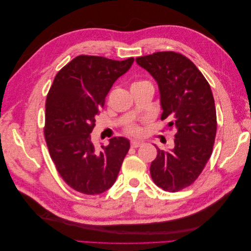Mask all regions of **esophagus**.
<instances>
[{"mask_svg":"<svg viewBox=\"0 0 251 251\" xmlns=\"http://www.w3.org/2000/svg\"><path fill=\"white\" fill-rule=\"evenodd\" d=\"M143 144V142H141V141H137V140H132L131 141V147L132 148H139V147H141Z\"/></svg>","mask_w":251,"mask_h":251,"instance_id":"1","label":"esophagus"}]
</instances>
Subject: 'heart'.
<instances>
[{"instance_id":"heart-1","label":"heart","mask_w":251,"mask_h":251,"mask_svg":"<svg viewBox=\"0 0 251 251\" xmlns=\"http://www.w3.org/2000/svg\"><path fill=\"white\" fill-rule=\"evenodd\" d=\"M144 82H149L147 80H137L135 81L132 86H139ZM126 132L133 136H140L142 134V127L137 124H130L126 126Z\"/></svg>"}]
</instances>
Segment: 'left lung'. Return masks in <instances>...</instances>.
<instances>
[{
    "mask_svg": "<svg viewBox=\"0 0 251 251\" xmlns=\"http://www.w3.org/2000/svg\"><path fill=\"white\" fill-rule=\"evenodd\" d=\"M155 78L160 91L161 119L175 128L174 149L157 148L151 177L163 191L175 193L200 176L212 153L217 114L208 81L191 59L174 51L156 52L136 58Z\"/></svg>",
    "mask_w": 251,
    "mask_h": 251,
    "instance_id": "obj_1",
    "label": "left lung"
}]
</instances>
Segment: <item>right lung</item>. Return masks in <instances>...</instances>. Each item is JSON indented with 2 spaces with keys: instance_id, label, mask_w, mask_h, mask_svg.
Listing matches in <instances>:
<instances>
[{
  "instance_id": "right-lung-1",
  "label": "right lung",
  "mask_w": 251,
  "mask_h": 251,
  "mask_svg": "<svg viewBox=\"0 0 251 251\" xmlns=\"http://www.w3.org/2000/svg\"><path fill=\"white\" fill-rule=\"evenodd\" d=\"M133 62V57L114 60L78 55L57 72L50 87L45 139L58 174L74 191L98 195L115 183L130 141L114 137L97 151L91 133L113 83Z\"/></svg>"
}]
</instances>
